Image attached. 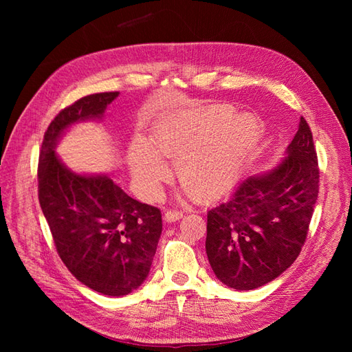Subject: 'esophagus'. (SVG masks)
<instances>
[{"label":"esophagus","instance_id":"obj_1","mask_svg":"<svg viewBox=\"0 0 352 352\" xmlns=\"http://www.w3.org/2000/svg\"><path fill=\"white\" fill-rule=\"evenodd\" d=\"M184 212L182 211H176V210H170V211H166L164 212V220L167 223H172V221H176L179 219H182Z\"/></svg>","mask_w":352,"mask_h":352}]
</instances>
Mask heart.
Wrapping results in <instances>:
<instances>
[{"label": "heart", "mask_w": 352, "mask_h": 352, "mask_svg": "<svg viewBox=\"0 0 352 352\" xmlns=\"http://www.w3.org/2000/svg\"><path fill=\"white\" fill-rule=\"evenodd\" d=\"M263 126L257 116L212 104L158 124L150 142L136 140L127 155L131 173L148 197H155L175 163L176 176L198 199H212L238 182L257 151Z\"/></svg>", "instance_id": "heart-1"}]
</instances>
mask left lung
<instances>
[{"label":"left lung","instance_id":"1","mask_svg":"<svg viewBox=\"0 0 352 352\" xmlns=\"http://www.w3.org/2000/svg\"><path fill=\"white\" fill-rule=\"evenodd\" d=\"M317 195V154L301 117L280 162L208 211L206 251L217 279L251 291L279 278L301 252Z\"/></svg>","mask_w":352,"mask_h":352}]
</instances>
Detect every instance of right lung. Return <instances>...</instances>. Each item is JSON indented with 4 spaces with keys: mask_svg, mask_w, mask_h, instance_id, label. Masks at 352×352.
Instances as JSON below:
<instances>
[{
    "mask_svg": "<svg viewBox=\"0 0 352 352\" xmlns=\"http://www.w3.org/2000/svg\"><path fill=\"white\" fill-rule=\"evenodd\" d=\"M119 92L92 94L61 110L48 126L38 166V197L57 252L70 273L102 295L123 296L148 278L162 211L127 195L107 175L73 172L56 154L69 127L101 122Z\"/></svg>",
    "mask_w": 352,
    "mask_h": 352,
    "instance_id": "1",
    "label": "right lung"
}]
</instances>
